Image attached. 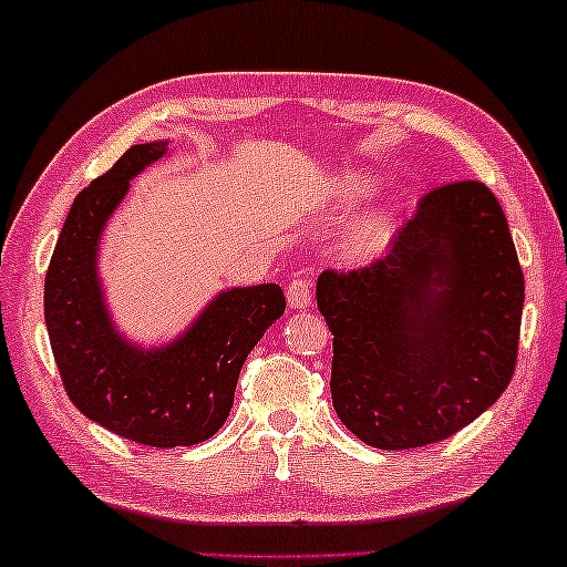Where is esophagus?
<instances>
[{
	"instance_id": "esophagus-1",
	"label": "esophagus",
	"mask_w": 567,
	"mask_h": 567,
	"mask_svg": "<svg viewBox=\"0 0 567 567\" xmlns=\"http://www.w3.org/2000/svg\"><path fill=\"white\" fill-rule=\"evenodd\" d=\"M286 301L293 311H301L306 306L311 303V286L309 281H303V278H293L289 284V289H286Z\"/></svg>"
}]
</instances>
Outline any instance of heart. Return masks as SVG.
<instances>
[{
  "label": "heart",
  "instance_id": "obj_1",
  "mask_svg": "<svg viewBox=\"0 0 567 567\" xmlns=\"http://www.w3.org/2000/svg\"><path fill=\"white\" fill-rule=\"evenodd\" d=\"M371 188H373L371 176L359 174V172H349V174H341L339 178H336L331 196L339 206H353V204H359L361 198L369 196ZM391 234H393L391 208L389 206L373 208L371 214H365L359 224H353L349 228V234H346V248H349V251L359 258L373 256V254H379L385 244H389Z\"/></svg>",
  "mask_w": 567,
  "mask_h": 567
}]
</instances>
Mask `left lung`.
<instances>
[{"instance_id":"1","label":"left lung","mask_w":567,"mask_h":567,"mask_svg":"<svg viewBox=\"0 0 567 567\" xmlns=\"http://www.w3.org/2000/svg\"><path fill=\"white\" fill-rule=\"evenodd\" d=\"M523 301L518 254L491 188H433L389 256L316 284L341 423L383 451L451 439L508 389Z\"/></svg>"}]
</instances>
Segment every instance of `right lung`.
I'll use <instances>...</instances> for the list:
<instances>
[{
    "mask_svg": "<svg viewBox=\"0 0 567 567\" xmlns=\"http://www.w3.org/2000/svg\"><path fill=\"white\" fill-rule=\"evenodd\" d=\"M168 154L136 144L74 198L44 281V319L69 399L89 421L152 449L194 445L221 429L246 355L284 316L278 284L218 291L176 339L142 346L118 331L99 246L132 178Z\"/></svg>",
    "mask_w": 567,
    "mask_h": 567,
    "instance_id": "obj_1",
    "label": "right lung"
}]
</instances>
